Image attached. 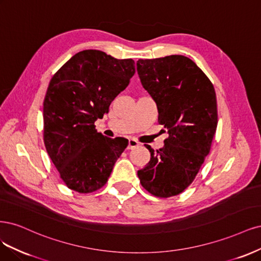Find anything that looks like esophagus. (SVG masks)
Here are the masks:
<instances>
[{"instance_id": "esophagus-1", "label": "esophagus", "mask_w": 261, "mask_h": 261, "mask_svg": "<svg viewBox=\"0 0 261 261\" xmlns=\"http://www.w3.org/2000/svg\"><path fill=\"white\" fill-rule=\"evenodd\" d=\"M139 146V142H137L136 140H133V139H130L129 141H128V149H133V148H136V147H138Z\"/></svg>"}]
</instances>
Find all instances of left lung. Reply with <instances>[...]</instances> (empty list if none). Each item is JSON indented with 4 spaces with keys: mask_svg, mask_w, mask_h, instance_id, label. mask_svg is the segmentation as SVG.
Returning <instances> with one entry per match:
<instances>
[{
    "mask_svg": "<svg viewBox=\"0 0 261 261\" xmlns=\"http://www.w3.org/2000/svg\"><path fill=\"white\" fill-rule=\"evenodd\" d=\"M142 87L154 99L159 124L169 133L162 148L150 153L138 171L142 187L158 197L178 195L195 179L209 154L217 129V98L213 83L183 55L139 60Z\"/></svg>",
    "mask_w": 261,
    "mask_h": 261,
    "instance_id": "obj_1",
    "label": "left lung"
}]
</instances>
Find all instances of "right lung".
I'll list each match as a JSON object with an SVG mask.
<instances>
[{"instance_id":"add662e5","label":"right lung","mask_w":261,"mask_h":261,"mask_svg":"<svg viewBox=\"0 0 261 261\" xmlns=\"http://www.w3.org/2000/svg\"><path fill=\"white\" fill-rule=\"evenodd\" d=\"M134 61L85 49L65 63L49 81L43 102L44 144L69 189L91 193L102 188L128 145L95 130L109 105L128 87Z\"/></svg>"}]
</instances>
